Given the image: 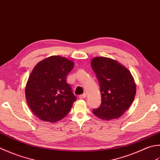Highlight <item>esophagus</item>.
Segmentation results:
<instances>
[{
  "label": "esophagus",
  "mask_w": 160,
  "mask_h": 160,
  "mask_svg": "<svg viewBox=\"0 0 160 160\" xmlns=\"http://www.w3.org/2000/svg\"><path fill=\"white\" fill-rule=\"evenodd\" d=\"M79 97L80 99H85L86 97V93H83V94H81V95H79Z\"/></svg>",
  "instance_id": "34e87169"
}]
</instances>
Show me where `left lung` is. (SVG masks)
I'll use <instances>...</instances> for the list:
<instances>
[{
    "label": "left lung",
    "mask_w": 160,
    "mask_h": 160,
    "mask_svg": "<svg viewBox=\"0 0 160 160\" xmlns=\"http://www.w3.org/2000/svg\"><path fill=\"white\" fill-rule=\"evenodd\" d=\"M91 67L99 81L102 103L93 114L106 121L119 118L131 105L136 86L130 72L110 58L97 57L91 61Z\"/></svg>",
    "instance_id": "obj_1"
}]
</instances>
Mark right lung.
Here are the masks:
<instances>
[{"label": "right lung", "instance_id": "right-lung-1", "mask_svg": "<svg viewBox=\"0 0 160 160\" xmlns=\"http://www.w3.org/2000/svg\"><path fill=\"white\" fill-rule=\"evenodd\" d=\"M74 62L52 56L36 65L25 87L26 101L42 121L55 123L66 117L77 97L66 82Z\"/></svg>", "mask_w": 160, "mask_h": 160}]
</instances>
